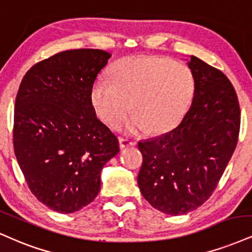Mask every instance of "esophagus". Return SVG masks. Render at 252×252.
I'll return each mask as SVG.
<instances>
[{
    "label": "esophagus",
    "mask_w": 252,
    "mask_h": 252,
    "mask_svg": "<svg viewBox=\"0 0 252 252\" xmlns=\"http://www.w3.org/2000/svg\"><path fill=\"white\" fill-rule=\"evenodd\" d=\"M118 142H120V148H121V149H124V148L131 147V145H135L136 144V142L130 141V139L124 138V137L118 138Z\"/></svg>",
    "instance_id": "1"
}]
</instances>
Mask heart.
<instances>
[{
    "label": "heart",
    "instance_id": "1",
    "mask_svg": "<svg viewBox=\"0 0 252 252\" xmlns=\"http://www.w3.org/2000/svg\"><path fill=\"white\" fill-rule=\"evenodd\" d=\"M109 77L93 84L92 104L98 117L113 126L131 109L134 116L126 123L130 132L166 134L180 123L195 93L191 69L166 57L126 56L111 66Z\"/></svg>",
    "mask_w": 252,
    "mask_h": 252
}]
</instances>
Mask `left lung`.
<instances>
[{"label": "left lung", "instance_id": "left-lung-1", "mask_svg": "<svg viewBox=\"0 0 252 252\" xmlns=\"http://www.w3.org/2000/svg\"><path fill=\"white\" fill-rule=\"evenodd\" d=\"M188 65L195 77L189 111L174 130L138 142L141 193L172 216L210 198L236 149L241 126L237 94L228 77L195 56Z\"/></svg>", "mask_w": 252, "mask_h": 252}]
</instances>
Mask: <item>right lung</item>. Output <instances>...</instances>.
<instances>
[{
  "instance_id": "add662e5",
  "label": "right lung",
  "mask_w": 252,
  "mask_h": 252,
  "mask_svg": "<svg viewBox=\"0 0 252 252\" xmlns=\"http://www.w3.org/2000/svg\"><path fill=\"white\" fill-rule=\"evenodd\" d=\"M110 54L75 49L36 63L16 95L13 142L30 191L51 210L71 214L96 198L101 171L120 153L96 117L90 92Z\"/></svg>"
}]
</instances>
